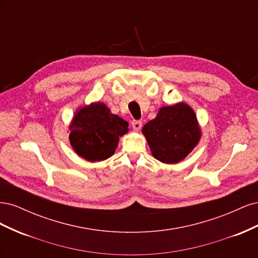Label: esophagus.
Instances as JSON below:
<instances>
[{
	"label": "esophagus",
	"mask_w": 258,
	"mask_h": 258,
	"mask_svg": "<svg viewBox=\"0 0 258 258\" xmlns=\"http://www.w3.org/2000/svg\"><path fill=\"white\" fill-rule=\"evenodd\" d=\"M131 126L136 131H139L140 129L142 128V121L141 120H132Z\"/></svg>",
	"instance_id": "esophagus-1"
}]
</instances>
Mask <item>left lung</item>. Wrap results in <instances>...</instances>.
Instances as JSON below:
<instances>
[{"label":"left lung","instance_id":"8db88e82","mask_svg":"<svg viewBox=\"0 0 258 258\" xmlns=\"http://www.w3.org/2000/svg\"><path fill=\"white\" fill-rule=\"evenodd\" d=\"M154 157L177 163L188 155L201 137L196 115L185 103L161 107L156 118L142 129Z\"/></svg>","mask_w":258,"mask_h":258}]
</instances>
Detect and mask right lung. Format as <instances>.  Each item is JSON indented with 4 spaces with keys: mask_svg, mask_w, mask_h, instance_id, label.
Listing matches in <instances>:
<instances>
[{
    "mask_svg": "<svg viewBox=\"0 0 258 258\" xmlns=\"http://www.w3.org/2000/svg\"><path fill=\"white\" fill-rule=\"evenodd\" d=\"M70 143L88 161L105 160L115 153L119 137L128 132V122L97 102L77 111L70 126Z\"/></svg>",
    "mask_w": 258,
    "mask_h": 258,
    "instance_id": "right-lung-1",
    "label": "right lung"
}]
</instances>
